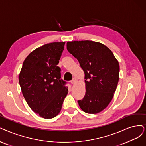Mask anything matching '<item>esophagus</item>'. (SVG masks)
I'll use <instances>...</instances> for the list:
<instances>
[{
  "label": "esophagus",
  "instance_id": "esophagus-1",
  "mask_svg": "<svg viewBox=\"0 0 146 146\" xmlns=\"http://www.w3.org/2000/svg\"><path fill=\"white\" fill-rule=\"evenodd\" d=\"M77 81H78V80H77V78H74L73 80L71 81V83L72 84H75V83H76L77 82Z\"/></svg>",
  "mask_w": 146,
  "mask_h": 146
}]
</instances>
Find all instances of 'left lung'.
Masks as SVG:
<instances>
[{"label": "left lung", "mask_w": 146, "mask_h": 146, "mask_svg": "<svg viewBox=\"0 0 146 146\" xmlns=\"http://www.w3.org/2000/svg\"><path fill=\"white\" fill-rule=\"evenodd\" d=\"M68 51L84 72L86 94L78 101L83 111L97 114L111 101L119 80V63L105 45L92 40L68 42Z\"/></svg>", "instance_id": "8db88e82"}]
</instances>
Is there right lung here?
Masks as SVG:
<instances>
[{
    "label": "right lung",
    "mask_w": 146,
    "mask_h": 146,
    "mask_svg": "<svg viewBox=\"0 0 146 146\" xmlns=\"http://www.w3.org/2000/svg\"><path fill=\"white\" fill-rule=\"evenodd\" d=\"M65 42L46 44L26 58L19 80L21 92L32 111L44 119L59 114L68 94L58 63Z\"/></svg>",
    "instance_id": "1"
}]
</instances>
